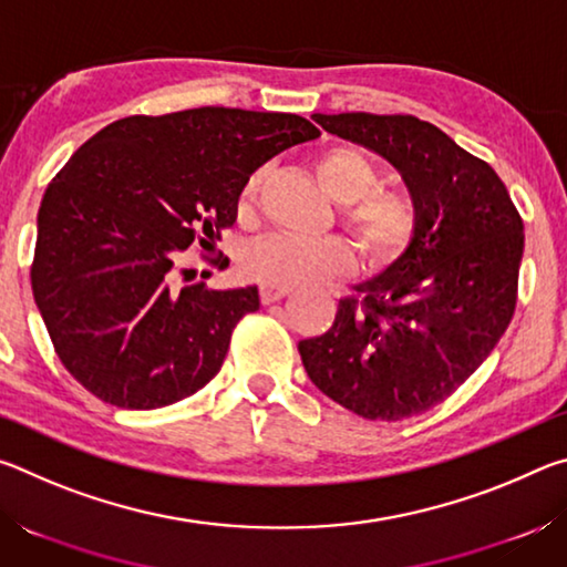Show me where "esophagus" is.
Instances as JSON below:
<instances>
[{
  "mask_svg": "<svg viewBox=\"0 0 567 567\" xmlns=\"http://www.w3.org/2000/svg\"><path fill=\"white\" fill-rule=\"evenodd\" d=\"M292 287L290 285H277V282H262L260 285V295L265 305H272L277 300H282L285 295H290Z\"/></svg>",
  "mask_w": 567,
  "mask_h": 567,
  "instance_id": "obj_1",
  "label": "esophagus"
}]
</instances>
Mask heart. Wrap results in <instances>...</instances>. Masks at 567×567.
Returning a JSON list of instances; mask_svg holds the SVG:
<instances>
[{
	"label": "heart",
	"instance_id": "heart-1",
	"mask_svg": "<svg viewBox=\"0 0 567 567\" xmlns=\"http://www.w3.org/2000/svg\"><path fill=\"white\" fill-rule=\"evenodd\" d=\"M320 185L332 199L344 205L342 219L358 237L364 252L375 260H392L415 237V209L398 192H372L378 169L354 147H330L318 157ZM265 172L257 169L247 179L239 197V209L249 213L260 195ZM354 257L340 237L297 239L285 235L265 237L243 252V272L262 282L315 285L324 277L344 275Z\"/></svg>",
	"mask_w": 567,
	"mask_h": 567
}]
</instances>
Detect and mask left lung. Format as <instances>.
Instances as JSON below:
<instances>
[{"mask_svg": "<svg viewBox=\"0 0 567 567\" xmlns=\"http://www.w3.org/2000/svg\"><path fill=\"white\" fill-rule=\"evenodd\" d=\"M324 132L400 172L415 237L388 270L354 285L332 328L300 340L307 375L368 420L420 415L453 395L513 320L523 219L503 179L412 114H315Z\"/></svg>", "mask_w": 567, "mask_h": 567, "instance_id": "left-lung-1", "label": "left lung"}]
</instances>
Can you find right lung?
Masks as SVG:
<instances>
[{"label":"right lung","instance_id":"add662e5","mask_svg":"<svg viewBox=\"0 0 567 567\" xmlns=\"http://www.w3.org/2000/svg\"><path fill=\"white\" fill-rule=\"evenodd\" d=\"M315 137L297 114L199 107L117 120L74 152L37 215L32 292L80 385L155 410L217 375L260 292L175 287L177 257L235 225L255 169Z\"/></svg>","mask_w":567,"mask_h":567}]
</instances>
